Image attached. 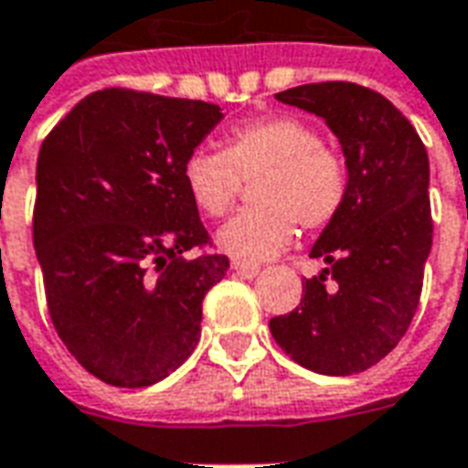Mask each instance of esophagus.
<instances>
[{
    "instance_id": "obj_1",
    "label": "esophagus",
    "mask_w": 468,
    "mask_h": 468,
    "mask_svg": "<svg viewBox=\"0 0 468 468\" xmlns=\"http://www.w3.org/2000/svg\"><path fill=\"white\" fill-rule=\"evenodd\" d=\"M233 271L235 273L245 275V278H255V275L261 273V265L243 263V261H233Z\"/></svg>"
}]
</instances>
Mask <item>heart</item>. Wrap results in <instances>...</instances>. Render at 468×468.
Returning <instances> with one entry per match:
<instances>
[{
  "label": "heart",
  "mask_w": 468,
  "mask_h": 468,
  "mask_svg": "<svg viewBox=\"0 0 468 468\" xmlns=\"http://www.w3.org/2000/svg\"><path fill=\"white\" fill-rule=\"evenodd\" d=\"M255 180V207L218 230L215 243L233 258L265 261L293 243L295 225L321 230L341 213L348 195L344 154L325 147L301 117L273 115L233 127L223 153L195 150L183 165L190 200L207 218H223L243 180Z\"/></svg>",
  "instance_id": "obj_1"
}]
</instances>
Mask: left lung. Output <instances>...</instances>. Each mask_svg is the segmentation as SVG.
I'll return each mask as SVG.
<instances>
[{
    "instance_id": "1",
    "label": "left lung",
    "mask_w": 468,
    "mask_h": 468,
    "mask_svg": "<svg viewBox=\"0 0 468 468\" xmlns=\"http://www.w3.org/2000/svg\"><path fill=\"white\" fill-rule=\"evenodd\" d=\"M275 100L324 117L344 150L348 195L311 248L328 268L305 278L301 305L271 318V334L308 371L361 373L396 348L419 308L433 238L429 154L413 124L368 87L318 82Z\"/></svg>"
}]
</instances>
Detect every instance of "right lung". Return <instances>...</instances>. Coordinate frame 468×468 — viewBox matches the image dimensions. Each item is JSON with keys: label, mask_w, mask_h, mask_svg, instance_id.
<instances>
[{"label": "right lung", "mask_w": 468, "mask_h": 468, "mask_svg": "<svg viewBox=\"0 0 468 468\" xmlns=\"http://www.w3.org/2000/svg\"><path fill=\"white\" fill-rule=\"evenodd\" d=\"M220 107L122 87L80 100L37 157L35 250L67 351L100 381H163L200 341L205 293L225 255L183 183Z\"/></svg>", "instance_id": "1"}]
</instances>
